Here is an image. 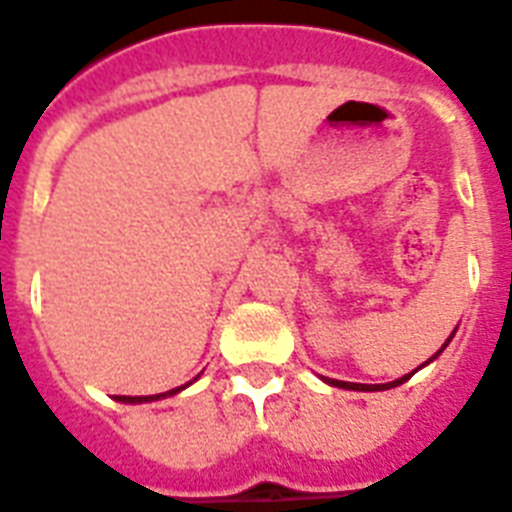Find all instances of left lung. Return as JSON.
Returning a JSON list of instances; mask_svg holds the SVG:
<instances>
[{"label":"left lung","instance_id":"8db88e82","mask_svg":"<svg viewBox=\"0 0 512 512\" xmlns=\"http://www.w3.org/2000/svg\"><path fill=\"white\" fill-rule=\"evenodd\" d=\"M455 335V332H453ZM453 335H450V340H453ZM447 340V342H450ZM447 342L445 345H442V348L437 350V353H434L432 358H437L439 353H442V350L447 348ZM432 358H429V361H432ZM426 361V363H429ZM426 363H421V366H426ZM421 366H418V369H421ZM411 374H416V371H411ZM411 374H405V377H400V379H395V382H387V384H356V382H340V379H327L324 377V382L327 384H332V387H342V390H358V392H377V390H390V387H398V384H403V382H408V379H411Z\"/></svg>","mask_w":512,"mask_h":512}]
</instances>
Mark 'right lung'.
Listing matches in <instances>:
<instances>
[{
	"mask_svg": "<svg viewBox=\"0 0 512 512\" xmlns=\"http://www.w3.org/2000/svg\"><path fill=\"white\" fill-rule=\"evenodd\" d=\"M188 384H183V387H175V390L159 392V395H138V398H133V395H114V400H117V403H151V400H162V398H170V395H177V392L185 390Z\"/></svg>",
	"mask_w": 512,
	"mask_h": 512,
	"instance_id": "right-lung-1",
	"label": "right lung"
}]
</instances>
